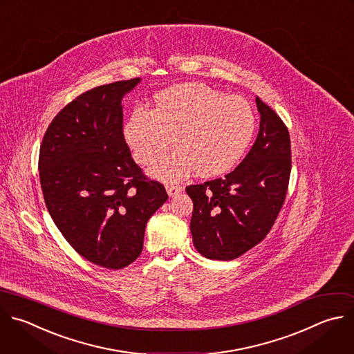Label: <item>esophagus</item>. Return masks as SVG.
Masks as SVG:
<instances>
[{
    "mask_svg": "<svg viewBox=\"0 0 354 354\" xmlns=\"http://www.w3.org/2000/svg\"><path fill=\"white\" fill-rule=\"evenodd\" d=\"M167 192L171 197H174V196H178L179 193H182L183 187L180 185H167Z\"/></svg>",
    "mask_w": 354,
    "mask_h": 354,
    "instance_id": "34e87169",
    "label": "esophagus"
}]
</instances>
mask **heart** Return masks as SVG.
Wrapping results in <instances>:
<instances>
[{
    "mask_svg": "<svg viewBox=\"0 0 354 354\" xmlns=\"http://www.w3.org/2000/svg\"><path fill=\"white\" fill-rule=\"evenodd\" d=\"M254 128V111L246 100L186 84L160 94L154 112L136 111L125 138L142 165L151 164L175 142L178 149L156 162L150 174L176 182L194 169L201 178L229 171L248 149Z\"/></svg>",
    "mask_w": 354,
    "mask_h": 354,
    "instance_id": "obj_1",
    "label": "heart"
}]
</instances>
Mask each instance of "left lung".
I'll return each mask as SVG.
<instances>
[{
  "label": "left lung",
  "instance_id": "left-lung-1",
  "mask_svg": "<svg viewBox=\"0 0 354 354\" xmlns=\"http://www.w3.org/2000/svg\"><path fill=\"white\" fill-rule=\"evenodd\" d=\"M260 131L245 160L223 178L186 187L194 248L211 260L238 259L271 230L283 205L292 151L289 131L260 97Z\"/></svg>",
  "mask_w": 354,
  "mask_h": 354
}]
</instances>
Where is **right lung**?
I'll return each mask as SVG.
<instances>
[{
    "label": "right lung",
    "mask_w": 354,
    "mask_h": 354,
    "mask_svg": "<svg viewBox=\"0 0 354 354\" xmlns=\"http://www.w3.org/2000/svg\"><path fill=\"white\" fill-rule=\"evenodd\" d=\"M140 77L94 87L64 106L39 154L47 209L87 261L121 270L143 250L146 223L168 200L162 183L133 161L121 101Z\"/></svg>",
    "instance_id": "right-lung-1"
}]
</instances>
